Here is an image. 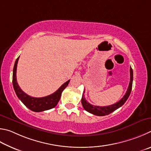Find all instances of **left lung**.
Here are the masks:
<instances>
[{"instance_id":"left-lung-1","label":"left lung","mask_w":151,"mask_h":151,"mask_svg":"<svg viewBox=\"0 0 151 151\" xmlns=\"http://www.w3.org/2000/svg\"><path fill=\"white\" fill-rule=\"evenodd\" d=\"M133 69L130 68V82H129V85L128 87L125 96L119 101H118L115 104H113L111 105H109V106H104V107H100V106H96V105H93L89 104L86 101L84 96V93H85V90L83 91V93L82 95V98H81V104L84 109L87 111L92 113L95 115L97 116H104L107 115L111 113L112 112L114 111L116 109H119L121 107L122 105L125 104L127 100L129 98V96H130L131 89H132V86H133Z\"/></svg>"}]
</instances>
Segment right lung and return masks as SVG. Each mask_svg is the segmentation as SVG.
I'll use <instances>...</instances> for the list:
<instances>
[{
    "mask_svg": "<svg viewBox=\"0 0 151 151\" xmlns=\"http://www.w3.org/2000/svg\"><path fill=\"white\" fill-rule=\"evenodd\" d=\"M18 57L15 61V63L13 68L12 75V84L14 89L17 97L22 101L26 107L34 112H41L43 111L48 110L55 107L60 101L61 95L64 89L68 86L70 80L66 81L58 90L54 93L48 96L43 97H33L25 93L18 86L17 81V68Z\"/></svg>",
    "mask_w": 151,
    "mask_h": 151,
    "instance_id": "add662e5",
    "label": "right lung"
}]
</instances>
